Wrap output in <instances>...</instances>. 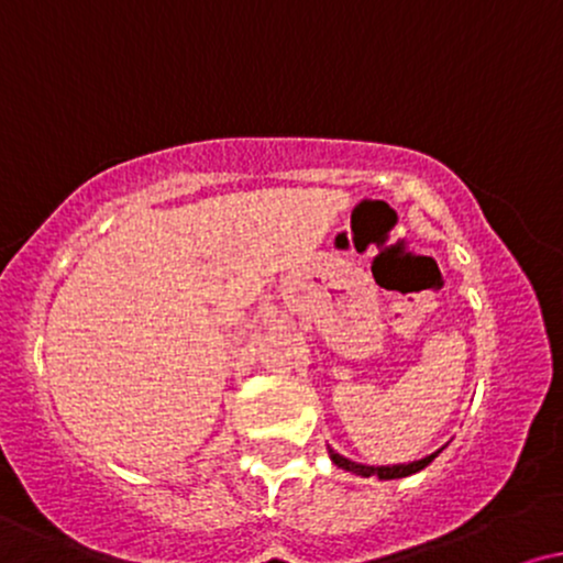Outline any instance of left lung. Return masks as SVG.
<instances>
[{"instance_id": "8db88e82", "label": "left lung", "mask_w": 563, "mask_h": 563, "mask_svg": "<svg viewBox=\"0 0 563 563\" xmlns=\"http://www.w3.org/2000/svg\"><path fill=\"white\" fill-rule=\"evenodd\" d=\"M434 457H437V452L429 457H421V461H416V463H405V466H360V463L346 461V457H341L339 452L331 450V461L339 468L354 471V474H360V476H378V479H402V476H410V474H416V471L429 466Z\"/></svg>"}]
</instances>
